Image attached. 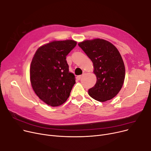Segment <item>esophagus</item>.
Wrapping results in <instances>:
<instances>
[{
    "label": "esophagus",
    "mask_w": 151,
    "mask_h": 151,
    "mask_svg": "<svg viewBox=\"0 0 151 151\" xmlns=\"http://www.w3.org/2000/svg\"><path fill=\"white\" fill-rule=\"evenodd\" d=\"M83 76V75H79V76H78L77 77H76V79L78 80H80V79L81 78V77Z\"/></svg>",
    "instance_id": "obj_1"
}]
</instances>
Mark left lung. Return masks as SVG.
<instances>
[{
  "instance_id": "obj_1",
  "label": "left lung",
  "mask_w": 151,
  "mask_h": 151,
  "mask_svg": "<svg viewBox=\"0 0 151 151\" xmlns=\"http://www.w3.org/2000/svg\"><path fill=\"white\" fill-rule=\"evenodd\" d=\"M78 46L92 61L97 76L89 95L101 102L112 99L121 89L125 79V66L119 52L112 43L99 38L85 40Z\"/></svg>"
}]
</instances>
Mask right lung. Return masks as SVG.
<instances>
[{
    "label": "right lung",
    "instance_id": "obj_1",
    "mask_svg": "<svg viewBox=\"0 0 151 151\" xmlns=\"http://www.w3.org/2000/svg\"><path fill=\"white\" fill-rule=\"evenodd\" d=\"M76 45L71 40L54 41L40 47L34 55L30 68L32 87L47 105H61L70 96L76 82L66 56Z\"/></svg>",
    "mask_w": 151,
    "mask_h": 151
}]
</instances>
